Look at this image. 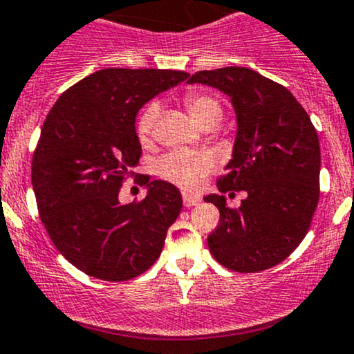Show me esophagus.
Instances as JSON below:
<instances>
[{"instance_id":"1","label":"esophagus","mask_w":354,"mask_h":354,"mask_svg":"<svg viewBox=\"0 0 354 354\" xmlns=\"http://www.w3.org/2000/svg\"><path fill=\"white\" fill-rule=\"evenodd\" d=\"M183 203L185 207H195L200 203V198L195 195H189V193H183Z\"/></svg>"}]
</instances>
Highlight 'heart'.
I'll list each match as a JSON object with an SVG mask.
<instances>
[{
  "label": "heart",
  "instance_id": "obj_1",
  "mask_svg": "<svg viewBox=\"0 0 354 354\" xmlns=\"http://www.w3.org/2000/svg\"><path fill=\"white\" fill-rule=\"evenodd\" d=\"M183 103L193 118L202 127L212 129L218 124L222 118L224 109L217 98L203 91L185 93ZM159 117V105L151 102L146 109L140 111L136 122L137 139L142 146H151L154 139L156 122ZM214 166V159L208 152H193V151H173L167 152L156 162V173L165 181L176 185V187L192 189L196 187L200 178H203Z\"/></svg>",
  "mask_w": 354,
  "mask_h": 354
}]
</instances>
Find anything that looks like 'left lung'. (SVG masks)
Listing matches in <instances>:
<instances>
[{"label":"left lung","instance_id":"8db88e82","mask_svg":"<svg viewBox=\"0 0 354 354\" xmlns=\"http://www.w3.org/2000/svg\"><path fill=\"white\" fill-rule=\"evenodd\" d=\"M188 83L224 91L237 115L234 156L217 188L248 196L239 208L227 207L224 195L205 196L221 212L207 237L212 256L237 273L273 268L299 248L317 208V130L288 89L252 69L198 71Z\"/></svg>","mask_w":354,"mask_h":354}]
</instances>
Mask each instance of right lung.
<instances>
[{
    "instance_id": "1",
    "label": "right lung",
    "mask_w": 354,
    "mask_h": 354,
    "mask_svg": "<svg viewBox=\"0 0 354 354\" xmlns=\"http://www.w3.org/2000/svg\"><path fill=\"white\" fill-rule=\"evenodd\" d=\"M183 71H96L54 103L32 158L39 215L57 251L83 273L106 281L139 277L156 263L181 193L149 176L147 195L122 205L118 193L142 147L136 115L144 103L185 81Z\"/></svg>"
}]
</instances>
